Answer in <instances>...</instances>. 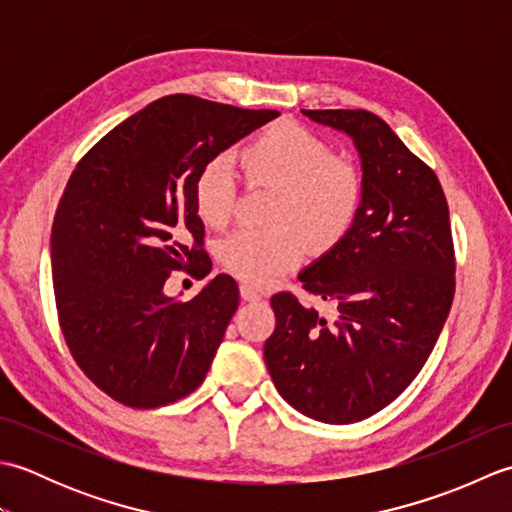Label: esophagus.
Returning a JSON list of instances; mask_svg holds the SVG:
<instances>
[{
	"mask_svg": "<svg viewBox=\"0 0 512 512\" xmlns=\"http://www.w3.org/2000/svg\"><path fill=\"white\" fill-rule=\"evenodd\" d=\"M239 295H242L244 301H259V299H262V292H259L255 286H250V284L239 286Z\"/></svg>",
	"mask_w": 512,
	"mask_h": 512,
	"instance_id": "1",
	"label": "esophagus"
}]
</instances>
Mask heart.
<instances>
[{"instance_id": "obj_1", "label": "heart", "mask_w": 512, "mask_h": 512, "mask_svg": "<svg viewBox=\"0 0 512 512\" xmlns=\"http://www.w3.org/2000/svg\"><path fill=\"white\" fill-rule=\"evenodd\" d=\"M244 180L275 189L264 228H242L220 244L226 273L250 286H268L299 266L308 253L323 255L352 231L363 206V173L352 160L297 123H275L237 154ZM237 176L215 158L198 171L193 204L200 220L224 228L233 220Z\"/></svg>"}]
</instances>
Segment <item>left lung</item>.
<instances>
[{
  "instance_id": "obj_1",
  "label": "left lung",
  "mask_w": 512,
  "mask_h": 512,
  "mask_svg": "<svg viewBox=\"0 0 512 512\" xmlns=\"http://www.w3.org/2000/svg\"><path fill=\"white\" fill-rule=\"evenodd\" d=\"M345 132L361 156L365 195L352 231L299 279L336 319L290 292L270 299L268 372L303 416L350 424L387 407L418 376L449 317L455 253L449 204L431 167L367 110H301Z\"/></svg>"
}]
</instances>
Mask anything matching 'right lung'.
Wrapping results in <instances>:
<instances>
[{"mask_svg": "<svg viewBox=\"0 0 512 512\" xmlns=\"http://www.w3.org/2000/svg\"><path fill=\"white\" fill-rule=\"evenodd\" d=\"M277 116L162 96L72 171L50 239L59 325L76 365L121 405L154 409L202 385L239 290L217 275L191 301L165 295L173 270L211 273L193 182L206 162Z\"/></svg>", "mask_w": 512, "mask_h": 512, "instance_id": "right-lung-1", "label": "right lung"}]
</instances>
